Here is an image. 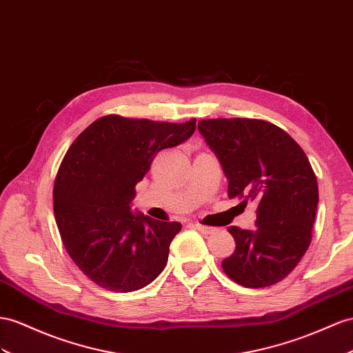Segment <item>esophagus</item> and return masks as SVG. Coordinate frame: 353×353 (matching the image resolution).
Here are the masks:
<instances>
[{
	"instance_id": "obj_1",
	"label": "esophagus",
	"mask_w": 353,
	"mask_h": 353,
	"mask_svg": "<svg viewBox=\"0 0 353 353\" xmlns=\"http://www.w3.org/2000/svg\"><path fill=\"white\" fill-rule=\"evenodd\" d=\"M194 227L200 231L201 234H212L214 230L212 227H205V225H201V223H195Z\"/></svg>"
}]
</instances>
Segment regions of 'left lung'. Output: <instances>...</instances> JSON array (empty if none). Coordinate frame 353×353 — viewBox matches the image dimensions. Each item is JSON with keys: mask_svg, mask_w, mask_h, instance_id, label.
Returning <instances> with one entry per match:
<instances>
[{"mask_svg": "<svg viewBox=\"0 0 353 353\" xmlns=\"http://www.w3.org/2000/svg\"><path fill=\"white\" fill-rule=\"evenodd\" d=\"M198 130L228 177V196L256 201V230L228 227L236 241L222 268L245 288L279 283L310 246L318 180L291 135L261 119H203Z\"/></svg>", "mask_w": 353, "mask_h": 353, "instance_id": "8db88e82", "label": "left lung"}]
</instances>
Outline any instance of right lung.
Instances as JSON below:
<instances>
[{"instance_id":"right-lung-1","label":"right lung","mask_w":353,"mask_h":353,"mask_svg":"<svg viewBox=\"0 0 353 353\" xmlns=\"http://www.w3.org/2000/svg\"><path fill=\"white\" fill-rule=\"evenodd\" d=\"M195 125L196 119L173 123L107 114L67 150L53 185V212L67 254L98 286L137 291L164 270L182 223L134 214L130 203L157 153L188 140Z\"/></svg>"}]
</instances>
